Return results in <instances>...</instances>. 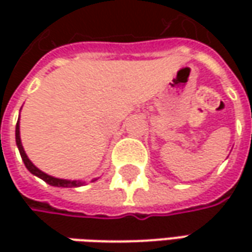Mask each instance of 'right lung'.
Returning <instances> with one entry per match:
<instances>
[{
  "mask_svg": "<svg viewBox=\"0 0 252 252\" xmlns=\"http://www.w3.org/2000/svg\"><path fill=\"white\" fill-rule=\"evenodd\" d=\"M15 140H16V146H18V150L21 153V157L24 161L25 167L29 169L33 175L39 177L40 179H43L46 184L52 185V187H57V188H78V187H83L85 182L83 181H77V179H62V178H54L52 175L46 174L43 171L37 168L32 161L28 158L26 153L24 150V146H22V141H21V131H19V121L16 123V127H15ZM95 181V179H94Z\"/></svg>",
  "mask_w": 252,
  "mask_h": 252,
  "instance_id": "right-lung-1",
  "label": "right lung"
}]
</instances>
